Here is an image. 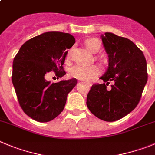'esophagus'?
Returning a JSON list of instances; mask_svg holds the SVG:
<instances>
[{
	"label": "esophagus",
	"mask_w": 155,
	"mask_h": 155,
	"mask_svg": "<svg viewBox=\"0 0 155 155\" xmlns=\"http://www.w3.org/2000/svg\"><path fill=\"white\" fill-rule=\"evenodd\" d=\"M84 84H87V85H88V86H91L92 85V83L91 82H90V81H87V82H83Z\"/></svg>",
	"instance_id": "obj_1"
}]
</instances>
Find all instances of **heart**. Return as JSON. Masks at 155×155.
<instances>
[{"instance_id":"obj_1","label":"heart","mask_w":155,"mask_h":155,"mask_svg":"<svg viewBox=\"0 0 155 155\" xmlns=\"http://www.w3.org/2000/svg\"><path fill=\"white\" fill-rule=\"evenodd\" d=\"M86 48L93 53H96L101 48V42L98 39L94 38H87L84 41ZM67 59L71 58V51L67 53ZM101 74V69L97 65L91 66H81L78 65L72 68L70 71V74L72 78L83 81H88L92 80Z\"/></svg>"}]
</instances>
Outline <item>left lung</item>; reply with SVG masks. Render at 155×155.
<instances>
[{"mask_svg": "<svg viewBox=\"0 0 155 155\" xmlns=\"http://www.w3.org/2000/svg\"><path fill=\"white\" fill-rule=\"evenodd\" d=\"M102 41L108 54V68L101 78L104 83L91 86L87 106L99 119L115 121L138 104L147 81V62L143 52L127 38L107 32ZM110 82L113 84L109 90Z\"/></svg>", "mask_w": 155, "mask_h": 155, "instance_id": "8db88e82", "label": "left lung"}]
</instances>
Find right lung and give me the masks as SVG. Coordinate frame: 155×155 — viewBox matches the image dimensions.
<instances>
[{"instance_id": "right-lung-1", "label": "right lung", "mask_w": 155, "mask_h": 155, "mask_svg": "<svg viewBox=\"0 0 155 155\" xmlns=\"http://www.w3.org/2000/svg\"><path fill=\"white\" fill-rule=\"evenodd\" d=\"M74 43L70 34L46 32L28 40L15 56L12 83L21 109L34 120L50 121L63 111L68 94L78 80L51 83L45 76L51 71L58 78L66 74L63 64L67 51Z\"/></svg>"}]
</instances>
